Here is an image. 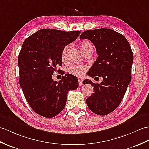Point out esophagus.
Returning a JSON list of instances; mask_svg holds the SVG:
<instances>
[{
    "instance_id": "esophagus-1",
    "label": "esophagus",
    "mask_w": 149,
    "mask_h": 149,
    "mask_svg": "<svg viewBox=\"0 0 149 149\" xmlns=\"http://www.w3.org/2000/svg\"><path fill=\"white\" fill-rule=\"evenodd\" d=\"M82 82H83V80L82 79H79V86L82 85Z\"/></svg>"
}]
</instances>
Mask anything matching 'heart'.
<instances>
[{
	"label": "heart",
	"instance_id": "1",
	"mask_svg": "<svg viewBox=\"0 0 149 149\" xmlns=\"http://www.w3.org/2000/svg\"><path fill=\"white\" fill-rule=\"evenodd\" d=\"M92 47V45L88 40L82 41L80 44V48L82 52L87 49L88 47ZM70 48V45H67L63 48V51H62V58L63 59H65L67 57ZM86 70H87V67L84 65H74V66H72L68 68V72L71 74L77 76V77H81V76L84 75Z\"/></svg>",
	"mask_w": 149,
	"mask_h": 149
}]
</instances>
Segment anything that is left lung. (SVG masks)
Wrapping results in <instances>:
<instances>
[{"instance_id": "left-lung-1", "label": "left lung", "mask_w": 149, "mask_h": 149, "mask_svg": "<svg viewBox=\"0 0 149 149\" xmlns=\"http://www.w3.org/2000/svg\"><path fill=\"white\" fill-rule=\"evenodd\" d=\"M80 39L93 42L98 55L88 75L103 77L100 84L84 80L83 84H91L95 91L86 99V103L93 113L107 115L119 106L131 82L132 50L125 37L109 29L86 30Z\"/></svg>"}]
</instances>
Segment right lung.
Here are the masks:
<instances>
[{"mask_svg":"<svg viewBox=\"0 0 149 149\" xmlns=\"http://www.w3.org/2000/svg\"><path fill=\"white\" fill-rule=\"evenodd\" d=\"M80 33L41 29L22 45L18 58L19 84L31 108L44 117L58 115L66 104L68 91L78 88V79L73 75L66 74L59 82L52 75L58 66H61L63 48Z\"/></svg>","mask_w":149,"mask_h":149,"instance_id":"obj_1","label":"right lung"}]
</instances>
